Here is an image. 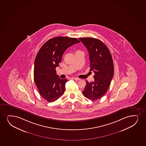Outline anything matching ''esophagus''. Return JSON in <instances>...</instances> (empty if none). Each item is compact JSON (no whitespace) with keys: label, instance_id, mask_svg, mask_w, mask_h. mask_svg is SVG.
<instances>
[{"label":"esophagus","instance_id":"esophagus-1","mask_svg":"<svg viewBox=\"0 0 146 146\" xmlns=\"http://www.w3.org/2000/svg\"><path fill=\"white\" fill-rule=\"evenodd\" d=\"M72 79H74V80H80V78H72Z\"/></svg>","mask_w":146,"mask_h":146}]
</instances>
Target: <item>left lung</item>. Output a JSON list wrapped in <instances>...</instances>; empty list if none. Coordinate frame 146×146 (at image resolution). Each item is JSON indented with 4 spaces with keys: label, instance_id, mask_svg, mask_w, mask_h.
I'll return each mask as SVG.
<instances>
[{
    "label": "left lung",
    "instance_id": "obj_1",
    "mask_svg": "<svg viewBox=\"0 0 146 146\" xmlns=\"http://www.w3.org/2000/svg\"><path fill=\"white\" fill-rule=\"evenodd\" d=\"M79 39L87 49L90 70L95 73L94 81H86L82 94L88 99L98 100L106 93L113 76L112 56L107 46L99 39L92 37H82Z\"/></svg>",
    "mask_w": 146,
    "mask_h": 146
}]
</instances>
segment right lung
Instances as JSON below:
<instances>
[{
	"label": "right lung",
	"instance_id": "right-lung-1",
	"mask_svg": "<svg viewBox=\"0 0 146 146\" xmlns=\"http://www.w3.org/2000/svg\"><path fill=\"white\" fill-rule=\"evenodd\" d=\"M76 38L59 36L46 41L39 50L34 63V80L39 93L48 102H53L63 95L66 79L56 74L63 54L69 47L80 43Z\"/></svg>",
	"mask_w": 146,
	"mask_h": 146
}]
</instances>
